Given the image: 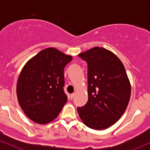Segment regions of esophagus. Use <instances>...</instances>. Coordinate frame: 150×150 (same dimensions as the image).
I'll return each instance as SVG.
<instances>
[{
    "label": "esophagus",
    "mask_w": 150,
    "mask_h": 150,
    "mask_svg": "<svg viewBox=\"0 0 150 150\" xmlns=\"http://www.w3.org/2000/svg\"><path fill=\"white\" fill-rule=\"evenodd\" d=\"M74 96H75V93H71V96H70L71 99H73V98H74Z\"/></svg>",
    "instance_id": "esophagus-1"
}]
</instances>
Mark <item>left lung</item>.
<instances>
[{"label":"left lung","instance_id":"1","mask_svg":"<svg viewBox=\"0 0 150 150\" xmlns=\"http://www.w3.org/2000/svg\"><path fill=\"white\" fill-rule=\"evenodd\" d=\"M87 63L88 101L78 107L80 118L94 130L108 128L120 120L128 106L131 86L120 59L102 47L78 55Z\"/></svg>","mask_w":150,"mask_h":150}]
</instances>
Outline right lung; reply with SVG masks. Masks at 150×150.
<instances>
[{
	"mask_svg": "<svg viewBox=\"0 0 150 150\" xmlns=\"http://www.w3.org/2000/svg\"><path fill=\"white\" fill-rule=\"evenodd\" d=\"M72 60L54 48L40 51L30 59L18 77L16 93L20 107L34 122L46 124L54 120L67 102L64 68Z\"/></svg>",
	"mask_w": 150,
	"mask_h": 150,
	"instance_id": "obj_1",
	"label": "right lung"
}]
</instances>
